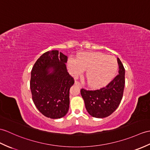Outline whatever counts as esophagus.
I'll return each mask as SVG.
<instances>
[{"instance_id":"esophagus-1","label":"esophagus","mask_w":150,"mask_h":150,"mask_svg":"<svg viewBox=\"0 0 150 150\" xmlns=\"http://www.w3.org/2000/svg\"><path fill=\"white\" fill-rule=\"evenodd\" d=\"M75 85H77V86L79 87V88H81L82 87V85L81 84V83H79V82H77V81H75Z\"/></svg>"}]
</instances>
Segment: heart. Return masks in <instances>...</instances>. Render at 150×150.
Listing matches in <instances>:
<instances>
[{"instance_id":"obj_1","label":"heart","mask_w":150,"mask_h":150,"mask_svg":"<svg viewBox=\"0 0 150 150\" xmlns=\"http://www.w3.org/2000/svg\"><path fill=\"white\" fill-rule=\"evenodd\" d=\"M68 66L75 76L86 69L87 82L94 89L106 86L114 79L118 69L117 59L101 52H82L76 59H69Z\"/></svg>"}]
</instances>
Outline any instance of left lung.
<instances>
[{
  "instance_id": "left-lung-1",
  "label": "left lung",
  "mask_w": 150,
  "mask_h": 150,
  "mask_svg": "<svg viewBox=\"0 0 150 150\" xmlns=\"http://www.w3.org/2000/svg\"><path fill=\"white\" fill-rule=\"evenodd\" d=\"M117 63L119 75L105 88L95 91L81 89V96L84 101L86 109L94 117L103 118L110 116L119 106L123 98L125 70L119 58Z\"/></svg>"
}]
</instances>
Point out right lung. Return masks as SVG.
Listing matches in <instances>:
<instances>
[{"mask_svg": "<svg viewBox=\"0 0 150 150\" xmlns=\"http://www.w3.org/2000/svg\"><path fill=\"white\" fill-rule=\"evenodd\" d=\"M67 56L58 50L45 52L31 71L30 87L34 105L47 117L58 119L67 114L69 89L74 80L66 64Z\"/></svg>", "mask_w": 150, "mask_h": 150, "instance_id": "1", "label": "right lung"}]
</instances>
